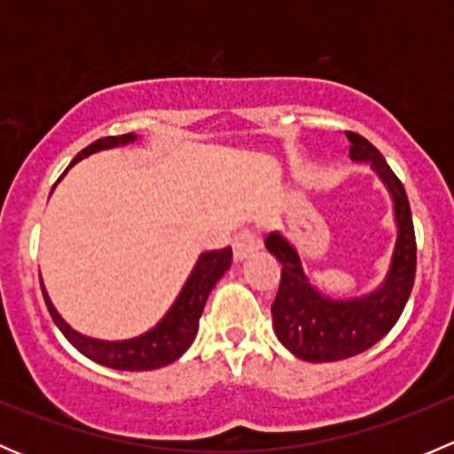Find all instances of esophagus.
<instances>
[{
	"instance_id": "34e87169",
	"label": "esophagus",
	"mask_w": 454,
	"mask_h": 454,
	"mask_svg": "<svg viewBox=\"0 0 454 454\" xmlns=\"http://www.w3.org/2000/svg\"><path fill=\"white\" fill-rule=\"evenodd\" d=\"M259 246H261V241H259V237H256V232L241 231V232H237L235 239H232V253H235L237 261H241V259H246L250 253L259 250Z\"/></svg>"
}]
</instances>
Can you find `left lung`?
I'll return each instance as SVG.
<instances>
[{"label":"left lung","instance_id":"left-lung-1","mask_svg":"<svg viewBox=\"0 0 454 454\" xmlns=\"http://www.w3.org/2000/svg\"><path fill=\"white\" fill-rule=\"evenodd\" d=\"M347 138L351 160L369 162L391 193L397 239L382 286L364 296L336 301L320 294L312 286L303 272L299 253L286 237L278 232L265 237V248L283 265L272 303L274 332L296 358L308 363L351 358L382 340L404 312L415 281L418 246L404 186L367 138L354 131H347Z\"/></svg>","mask_w":454,"mask_h":454}]
</instances>
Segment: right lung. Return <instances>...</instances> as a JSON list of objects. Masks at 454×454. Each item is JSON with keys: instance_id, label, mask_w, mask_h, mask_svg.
Listing matches in <instances>:
<instances>
[{"instance_id": "obj_1", "label": "right lung", "mask_w": 454, "mask_h": 454, "mask_svg": "<svg viewBox=\"0 0 454 454\" xmlns=\"http://www.w3.org/2000/svg\"><path fill=\"white\" fill-rule=\"evenodd\" d=\"M134 140V134L100 138L91 142L90 146H85L81 153H76L72 164L87 158V155L96 153V151L129 145V142ZM63 176H66V173H63ZM231 248L210 250V253L201 254L198 263H195L193 272H191V277L186 278L180 296H177L176 303L171 305V309L164 314V318L160 320L153 329H149V332L142 333V336L129 338V340L109 342L83 336V333L72 329L70 325L59 316L52 301H50L48 292H45L43 283H41V290H43L45 305H48V312L52 316L54 325L61 329V333L70 340V345L74 347V349H79L85 358L94 360V363L103 364V367L118 371H151L164 367V364L176 363V360L189 349L191 342L195 340V333H198L200 316L204 312L206 299H208L215 283H217L219 278L226 274V270L231 268Z\"/></svg>"}]
</instances>
